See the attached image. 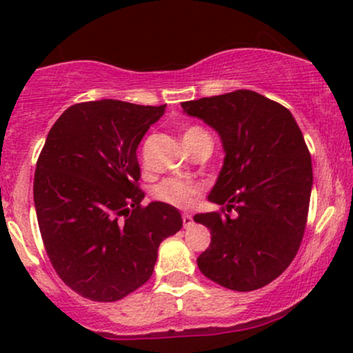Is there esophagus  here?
<instances>
[{"label":"esophagus","instance_id":"esophagus-1","mask_svg":"<svg viewBox=\"0 0 353 353\" xmlns=\"http://www.w3.org/2000/svg\"><path fill=\"white\" fill-rule=\"evenodd\" d=\"M182 224H184V228L188 229V228H190V225L194 224V221H192V217L189 216V214H182Z\"/></svg>","mask_w":353,"mask_h":353}]
</instances>
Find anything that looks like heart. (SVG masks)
<instances>
[{
	"instance_id": "1",
	"label": "heart",
	"mask_w": 353,
	"mask_h": 353,
	"mask_svg": "<svg viewBox=\"0 0 353 353\" xmlns=\"http://www.w3.org/2000/svg\"><path fill=\"white\" fill-rule=\"evenodd\" d=\"M208 134L204 129L197 128V125H190L184 131V141L192 139V137ZM199 192V188L192 182L181 181V179H165L161 184L156 185L154 189V197L157 201H163L165 204L176 205V208H189L192 204L194 197Z\"/></svg>"
}]
</instances>
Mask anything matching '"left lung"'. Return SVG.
Wrapping results in <instances>:
<instances>
[{
  "mask_svg": "<svg viewBox=\"0 0 353 353\" xmlns=\"http://www.w3.org/2000/svg\"><path fill=\"white\" fill-rule=\"evenodd\" d=\"M181 106L221 136L224 164L208 199L234 210L194 216L210 229L199 270L225 289H261L290 265L305 230L314 176L301 128L289 109L249 89Z\"/></svg>",
  "mask_w": 353,
  "mask_h": 353,
  "instance_id": "obj_1",
  "label": "left lung"
}]
</instances>
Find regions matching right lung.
I'll use <instances>...</instances> for the list:
<instances>
[{"label":"right lung","mask_w":353,"mask_h":353,"mask_svg":"<svg viewBox=\"0 0 353 353\" xmlns=\"http://www.w3.org/2000/svg\"><path fill=\"white\" fill-rule=\"evenodd\" d=\"M164 106L116 99L68 108L51 128L34 172L44 249L61 281L81 297L116 302L152 275L157 249L182 228L174 205L144 192L137 145Z\"/></svg>","instance_id":"1"}]
</instances>
